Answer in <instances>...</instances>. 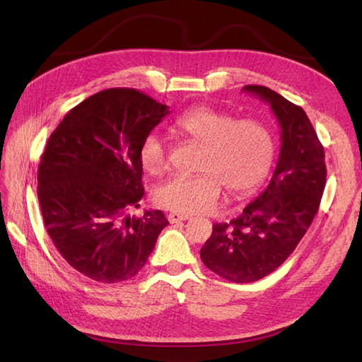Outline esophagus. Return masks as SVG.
<instances>
[{
    "label": "esophagus",
    "instance_id": "esophagus-1",
    "mask_svg": "<svg viewBox=\"0 0 362 362\" xmlns=\"http://www.w3.org/2000/svg\"><path fill=\"white\" fill-rule=\"evenodd\" d=\"M168 218H169L170 223H178V222H182V221H187L189 216L187 214H180V213H169Z\"/></svg>",
    "mask_w": 362,
    "mask_h": 362
}]
</instances>
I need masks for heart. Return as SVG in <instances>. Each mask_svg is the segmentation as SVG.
<instances>
[{
  "label": "heart",
  "mask_w": 362,
  "mask_h": 362,
  "mask_svg": "<svg viewBox=\"0 0 362 362\" xmlns=\"http://www.w3.org/2000/svg\"><path fill=\"white\" fill-rule=\"evenodd\" d=\"M175 128L190 144L202 148L194 177H170L157 185V205L180 214H206L217 206L222 187L229 198L242 199L255 192L275 158V140L267 125L238 119L211 107H194L175 120ZM141 168L151 175L168 169V149L156 133L139 148Z\"/></svg>",
  "instance_id": "obj_1"
}]
</instances>
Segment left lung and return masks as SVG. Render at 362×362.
Returning a JSON list of instances; mask_svg holds the SVG:
<instances>
[{
	"label": "left lung",
	"instance_id": "1",
	"mask_svg": "<svg viewBox=\"0 0 362 362\" xmlns=\"http://www.w3.org/2000/svg\"><path fill=\"white\" fill-rule=\"evenodd\" d=\"M243 92L270 104L281 127L276 169L255 201L229 223H214L201 249L204 264L231 282H254L276 270L308 231L326 184L325 151L303 108L269 87Z\"/></svg>",
	"mask_w": 362,
	"mask_h": 362
}]
</instances>
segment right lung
Here are the masks:
<instances>
[{
  "label": "right lung",
  "instance_id": "add662e5",
  "mask_svg": "<svg viewBox=\"0 0 362 362\" xmlns=\"http://www.w3.org/2000/svg\"><path fill=\"white\" fill-rule=\"evenodd\" d=\"M169 107L136 89L87 98L49 136L37 172L43 223L81 275L115 284L136 276L169 225L160 210L125 213L144 198L139 148Z\"/></svg>",
  "mask_w": 362,
  "mask_h": 362
}]
</instances>
